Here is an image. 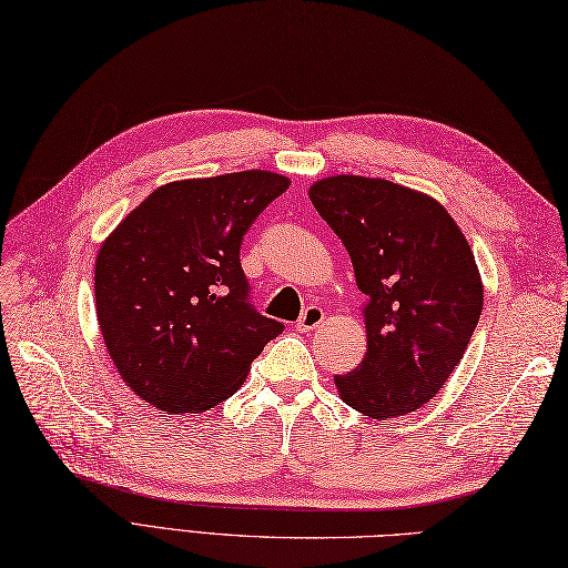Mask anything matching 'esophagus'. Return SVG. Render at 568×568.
<instances>
[{
	"instance_id": "1",
	"label": "esophagus",
	"mask_w": 568,
	"mask_h": 568,
	"mask_svg": "<svg viewBox=\"0 0 568 568\" xmlns=\"http://www.w3.org/2000/svg\"><path fill=\"white\" fill-rule=\"evenodd\" d=\"M322 322H324V311L320 305H311V307H305V313L296 322V329L298 332H313V329H317Z\"/></svg>"
}]
</instances>
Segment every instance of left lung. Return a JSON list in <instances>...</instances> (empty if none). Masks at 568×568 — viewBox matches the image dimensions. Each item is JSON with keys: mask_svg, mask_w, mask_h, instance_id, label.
<instances>
[{"mask_svg": "<svg viewBox=\"0 0 568 568\" xmlns=\"http://www.w3.org/2000/svg\"><path fill=\"white\" fill-rule=\"evenodd\" d=\"M307 194L367 296V353L334 376L338 395L372 419L419 409L459 365L484 311L469 242L436 199L388 180L334 175Z\"/></svg>", "mask_w": 568, "mask_h": 568, "instance_id": "obj_1", "label": "left lung"}]
</instances>
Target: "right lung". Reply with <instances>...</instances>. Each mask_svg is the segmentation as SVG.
I'll return each mask as SVG.
<instances>
[{
  "label": "right lung",
  "mask_w": 568,
  "mask_h": 568,
  "mask_svg": "<svg viewBox=\"0 0 568 568\" xmlns=\"http://www.w3.org/2000/svg\"><path fill=\"white\" fill-rule=\"evenodd\" d=\"M288 184L267 170L170 182L101 244V336L123 382L165 415L227 400L284 332L251 305L239 248Z\"/></svg>",
  "instance_id": "right-lung-1"
}]
</instances>
